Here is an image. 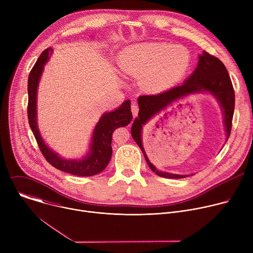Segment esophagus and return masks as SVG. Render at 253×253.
Instances as JSON below:
<instances>
[{"instance_id":"1","label":"esophagus","mask_w":253,"mask_h":253,"mask_svg":"<svg viewBox=\"0 0 253 253\" xmlns=\"http://www.w3.org/2000/svg\"><path fill=\"white\" fill-rule=\"evenodd\" d=\"M131 111H132V114H133V118H136L137 115H138V111H139V107H138V105L136 103L132 104Z\"/></svg>"}]
</instances>
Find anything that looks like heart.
<instances>
[{
	"label": "heart",
	"mask_w": 253,
	"mask_h": 253,
	"mask_svg": "<svg viewBox=\"0 0 253 253\" xmlns=\"http://www.w3.org/2000/svg\"><path fill=\"white\" fill-rule=\"evenodd\" d=\"M118 66L125 75L142 77L143 88L161 92L181 79L189 69L190 55L181 47L159 43H144L124 49Z\"/></svg>",
	"instance_id": "b5f03b06"
}]
</instances>
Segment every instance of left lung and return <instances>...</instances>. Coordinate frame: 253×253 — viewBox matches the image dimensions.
I'll return each mask as SVG.
<instances>
[{
  "label": "left lung",
  "mask_w": 253,
  "mask_h": 253,
  "mask_svg": "<svg viewBox=\"0 0 253 253\" xmlns=\"http://www.w3.org/2000/svg\"><path fill=\"white\" fill-rule=\"evenodd\" d=\"M201 92H209L219 102L224 116L226 137L228 139L231 132L234 113V89L224 64L218 58L208 54L207 52H203V54L199 56L196 69L182 85L173 87L159 94L142 95L138 98L139 113L138 117L132 124L131 135L143 152L150 169L160 177L184 178L189 175L172 174L156 169V167L149 161L145 150L143 148L141 137L142 127L153 116L180 98Z\"/></svg>",
  "instance_id": "1"
}]
</instances>
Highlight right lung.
<instances>
[{"instance_id":"right-lung-1","label":"right lung","mask_w":253,"mask_h":253,"mask_svg":"<svg viewBox=\"0 0 253 253\" xmlns=\"http://www.w3.org/2000/svg\"><path fill=\"white\" fill-rule=\"evenodd\" d=\"M52 48L46 49L32 68L28 79V119L32 132L46 160L55 168L77 176H93L102 172L112 156V134L119 127L127 126L132 120L130 100L125 101L118 109L104 113L95 126L90 150L81 159H64L50 149L44 142L37 125V90L44 65L49 59Z\"/></svg>"}]
</instances>
